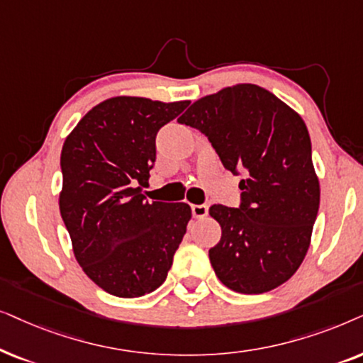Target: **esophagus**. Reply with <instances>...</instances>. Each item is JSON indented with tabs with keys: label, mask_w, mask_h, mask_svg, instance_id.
<instances>
[{
	"label": "esophagus",
	"mask_w": 363,
	"mask_h": 363,
	"mask_svg": "<svg viewBox=\"0 0 363 363\" xmlns=\"http://www.w3.org/2000/svg\"><path fill=\"white\" fill-rule=\"evenodd\" d=\"M191 211H192V216H194L196 219H204V217L207 216V212H209V207L204 204H201V206L194 204V206H191Z\"/></svg>",
	"instance_id": "esophagus-1"
}]
</instances>
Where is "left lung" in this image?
Returning a JSON list of instances; mask_svg holds the SVG:
<instances>
[{
	"label": "left lung",
	"instance_id": "left-lung-1",
	"mask_svg": "<svg viewBox=\"0 0 363 363\" xmlns=\"http://www.w3.org/2000/svg\"><path fill=\"white\" fill-rule=\"evenodd\" d=\"M204 133L227 171L245 172L242 204H214L220 240L209 250L222 284L264 294L287 282L306 257L320 202L307 125L257 84H234L192 103L177 119Z\"/></svg>",
	"mask_w": 363,
	"mask_h": 363
}]
</instances>
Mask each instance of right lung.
<instances>
[{
  "mask_svg": "<svg viewBox=\"0 0 363 363\" xmlns=\"http://www.w3.org/2000/svg\"><path fill=\"white\" fill-rule=\"evenodd\" d=\"M189 101L116 96L96 104L61 151L60 211L77 264L111 296L141 297L166 280L192 212L149 202L156 134Z\"/></svg>",
  "mask_w": 363,
  "mask_h": 363,
  "instance_id": "right-lung-1",
  "label": "right lung"
}]
</instances>
